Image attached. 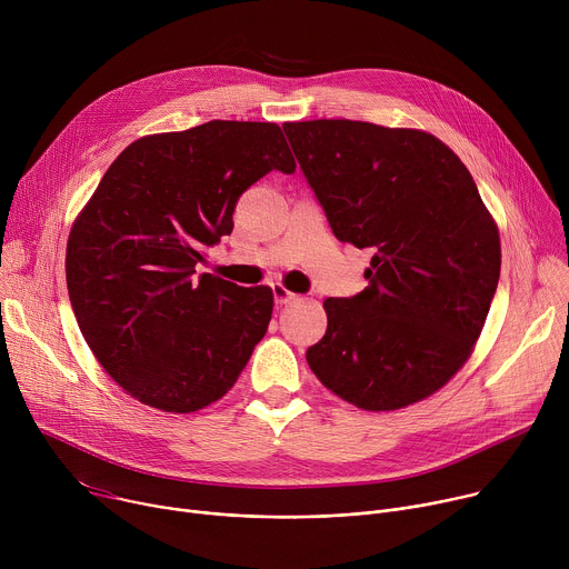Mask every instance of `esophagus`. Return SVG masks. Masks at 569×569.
Returning <instances> with one entry per match:
<instances>
[{"mask_svg":"<svg viewBox=\"0 0 569 569\" xmlns=\"http://www.w3.org/2000/svg\"><path fill=\"white\" fill-rule=\"evenodd\" d=\"M272 295H274V301L277 303H290V301H295L297 299V295L295 292H290L286 286H281V283H274L272 286Z\"/></svg>","mask_w":569,"mask_h":569,"instance_id":"1","label":"esophagus"}]
</instances>
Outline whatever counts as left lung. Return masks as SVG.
Wrapping results in <instances>:
<instances>
[{"instance_id": "left-lung-1", "label": "left lung", "mask_w": 569, "mask_h": 569, "mask_svg": "<svg viewBox=\"0 0 569 569\" xmlns=\"http://www.w3.org/2000/svg\"><path fill=\"white\" fill-rule=\"evenodd\" d=\"M283 131L333 236L375 251L368 288L325 301L308 366L363 410L433 395L470 358L499 283V231L472 174L418 129L311 120Z\"/></svg>"}]
</instances>
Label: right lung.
Instances as JSON below:
<instances>
[{
    "instance_id": "add662e5",
    "label": "right lung",
    "mask_w": 569,
    "mask_h": 569,
    "mask_svg": "<svg viewBox=\"0 0 569 569\" xmlns=\"http://www.w3.org/2000/svg\"><path fill=\"white\" fill-rule=\"evenodd\" d=\"M295 172L272 122L211 120L131 142L72 224L66 279L99 366L138 401L194 412L224 397L268 331V286L194 279L240 194Z\"/></svg>"
}]
</instances>
